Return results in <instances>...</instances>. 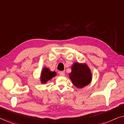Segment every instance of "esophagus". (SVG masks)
Instances as JSON below:
<instances>
[{
	"label": "esophagus",
	"instance_id": "obj_1",
	"mask_svg": "<svg viewBox=\"0 0 124 124\" xmlns=\"http://www.w3.org/2000/svg\"><path fill=\"white\" fill-rule=\"evenodd\" d=\"M59 74H60V76H65V72H64V71H60V72H59Z\"/></svg>",
	"mask_w": 124,
	"mask_h": 124
}]
</instances>
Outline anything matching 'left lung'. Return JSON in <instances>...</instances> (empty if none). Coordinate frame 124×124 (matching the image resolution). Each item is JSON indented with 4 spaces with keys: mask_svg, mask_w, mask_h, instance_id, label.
I'll list each match as a JSON object with an SVG mask.
<instances>
[{
    "mask_svg": "<svg viewBox=\"0 0 124 124\" xmlns=\"http://www.w3.org/2000/svg\"><path fill=\"white\" fill-rule=\"evenodd\" d=\"M69 76L73 84L78 88L87 85L91 80V72L87 66L77 62L72 65Z\"/></svg>",
    "mask_w": 124,
    "mask_h": 124,
    "instance_id": "obj_1",
    "label": "left lung"
}]
</instances>
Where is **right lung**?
I'll list each match as a JSON object with an SVG mask.
<instances>
[{"mask_svg":"<svg viewBox=\"0 0 124 124\" xmlns=\"http://www.w3.org/2000/svg\"><path fill=\"white\" fill-rule=\"evenodd\" d=\"M56 72H51L50 69L47 68H45L42 72L41 78H40L41 82L44 83V84L46 83L47 81L51 79L52 77L56 76Z\"/></svg>","mask_w":124,"mask_h":124,"instance_id":"add662e5","label":"right lung"}]
</instances>
